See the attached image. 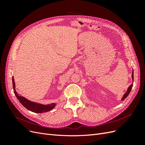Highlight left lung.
Masks as SVG:
<instances>
[{
  "mask_svg": "<svg viewBox=\"0 0 145 145\" xmlns=\"http://www.w3.org/2000/svg\"><path fill=\"white\" fill-rule=\"evenodd\" d=\"M132 78H133V81H134V71H133V73H132ZM133 85L131 84L129 87L128 89H127V91L126 93L123 95V97L121 98V100H124L127 97H128V95H129V94L130 93V92L131 91V89H132V87H133Z\"/></svg>",
  "mask_w": 145,
  "mask_h": 145,
  "instance_id": "1",
  "label": "left lung"
}]
</instances>
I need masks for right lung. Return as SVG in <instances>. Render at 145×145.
I'll list each match as a JSON object with an SVG mask.
<instances>
[{
    "label": "right lung",
    "instance_id": "obj_1",
    "mask_svg": "<svg viewBox=\"0 0 145 145\" xmlns=\"http://www.w3.org/2000/svg\"><path fill=\"white\" fill-rule=\"evenodd\" d=\"M12 86H13V89H14V93L16 96V97L19 100L20 103L23 105L24 107H25L28 110L36 112V113H43L46 112L48 111H50L52 110L55 106L56 103H51L48 105H42L40 103H35L31 102L26 98L22 97V96H20L17 94L16 91L15 90V82L14 78L12 77Z\"/></svg>",
    "mask_w": 145,
    "mask_h": 145
}]
</instances>
